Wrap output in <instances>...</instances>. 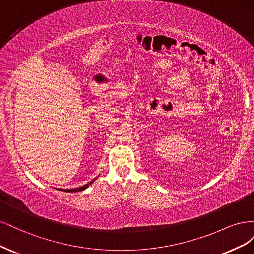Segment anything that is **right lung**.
<instances>
[{
	"label": "right lung",
	"mask_w": 254,
	"mask_h": 254,
	"mask_svg": "<svg viewBox=\"0 0 254 254\" xmlns=\"http://www.w3.org/2000/svg\"><path fill=\"white\" fill-rule=\"evenodd\" d=\"M96 179V178H95ZM93 182V181H91V182H89V183H87L86 186H83V187H80V188H76V189H70V190H64V189H59L60 190H63V191H65V193H77V191H81V190H86L90 184Z\"/></svg>",
	"instance_id": "right-lung-1"
}]
</instances>
